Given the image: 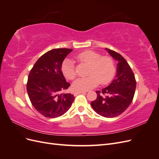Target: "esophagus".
Masks as SVG:
<instances>
[{
    "mask_svg": "<svg viewBox=\"0 0 159 159\" xmlns=\"http://www.w3.org/2000/svg\"><path fill=\"white\" fill-rule=\"evenodd\" d=\"M86 92H87V91H77L74 93V94L75 95H76L80 93H86Z\"/></svg>",
    "mask_w": 159,
    "mask_h": 159,
    "instance_id": "esophagus-1",
    "label": "esophagus"
}]
</instances>
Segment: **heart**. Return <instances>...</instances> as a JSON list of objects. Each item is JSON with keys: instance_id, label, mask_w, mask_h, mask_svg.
I'll list each match as a JSON object with an SVG mask.
<instances>
[{"instance_id": "heart-1", "label": "heart", "mask_w": 159, "mask_h": 159, "mask_svg": "<svg viewBox=\"0 0 159 159\" xmlns=\"http://www.w3.org/2000/svg\"><path fill=\"white\" fill-rule=\"evenodd\" d=\"M76 59L80 62L89 65L88 76L77 79L73 83V88L78 91H88L97 86L99 82L106 84L111 81L115 74L116 67L112 57L101 56L93 51L87 50L77 55ZM62 73L67 79L74 80L76 71L74 61L67 58L61 65Z\"/></svg>"}]
</instances>
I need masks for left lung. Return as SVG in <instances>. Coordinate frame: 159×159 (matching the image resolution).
<instances>
[{"instance_id": "1", "label": "left lung", "mask_w": 159, "mask_h": 159, "mask_svg": "<svg viewBox=\"0 0 159 159\" xmlns=\"http://www.w3.org/2000/svg\"><path fill=\"white\" fill-rule=\"evenodd\" d=\"M105 50L118 62L117 75L107 87L96 91L98 97L91 105L101 116L112 118L123 113L131 103L136 80L131 67L121 54L108 48Z\"/></svg>"}]
</instances>
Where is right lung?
<instances>
[{
  "label": "right lung",
  "mask_w": 159,
  "mask_h": 159,
  "mask_svg": "<svg viewBox=\"0 0 159 159\" xmlns=\"http://www.w3.org/2000/svg\"><path fill=\"white\" fill-rule=\"evenodd\" d=\"M72 50L56 48L47 52L36 61L28 75V97L37 111L46 117L64 115L74 102V95L61 93L70 85L61 69L65 57Z\"/></svg>",
  "instance_id": "obj_1"
}]
</instances>
